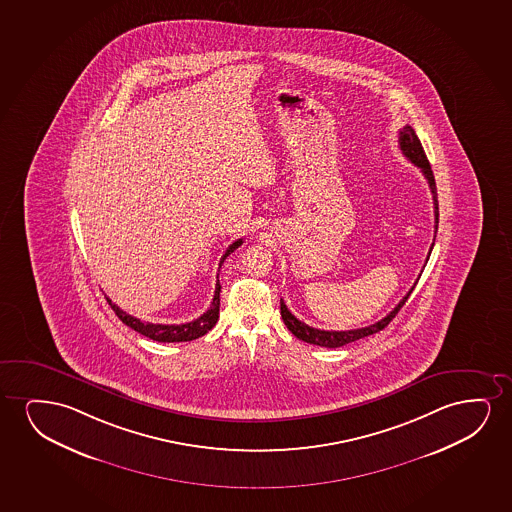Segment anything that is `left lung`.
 I'll return each instance as SVG.
<instances>
[{"mask_svg":"<svg viewBox=\"0 0 512 512\" xmlns=\"http://www.w3.org/2000/svg\"><path fill=\"white\" fill-rule=\"evenodd\" d=\"M399 145L402 154L406 155L407 159L413 162L414 166H418V168L421 169V173L425 175L428 185H430L432 197H434L435 234H437V225H439V203H437V187H435L434 173H432L430 162H428L425 150L421 147L420 140H418V136L414 133L413 127L404 126L400 129ZM432 248H434V243L430 246V252H432ZM430 252H428V257H430ZM413 290L414 287L407 292L406 297H404V299L395 306V309L390 311L383 320L372 323V325H367V327H362V329L320 330L315 329V327H309V325L301 322V320H297V318L288 311L287 304L283 302V299L280 301L281 318H283V322L287 325V329L290 330L297 339L304 341V343L316 344V346H323V348H339V346L353 343V341H358V339H362V337L372 336V334H376L379 330L385 329L386 325L392 322L395 315L399 313L400 308L406 304Z\"/></svg>","mask_w":512,"mask_h":512,"instance_id":"8db88e82","label":"left lung"}]
</instances>
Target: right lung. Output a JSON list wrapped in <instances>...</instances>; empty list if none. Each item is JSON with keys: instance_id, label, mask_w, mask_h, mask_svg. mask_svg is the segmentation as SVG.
Returning <instances> with one entry per match:
<instances>
[{"instance_id": "add662e5", "label": "right lung", "mask_w": 512, "mask_h": 512, "mask_svg": "<svg viewBox=\"0 0 512 512\" xmlns=\"http://www.w3.org/2000/svg\"><path fill=\"white\" fill-rule=\"evenodd\" d=\"M243 245V239L234 241L227 250H225L224 257L220 259V266L224 264V260L231 255L236 248ZM220 281H217L215 287V295L211 301L210 308L204 311L203 315L196 318L194 322L182 323V325H162V323L141 322L134 316L127 315L126 311L113 304L108 297L106 301L110 302L115 315L119 316L122 322L126 323L127 327L140 332L141 336H147L148 339H154L159 343H183V341H194L197 337L204 336L208 330L215 327L218 320V311H220Z\"/></svg>"}]
</instances>
